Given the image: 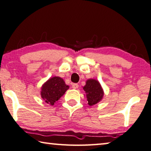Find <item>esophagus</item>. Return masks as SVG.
<instances>
[{
	"label": "esophagus",
	"instance_id": "obj_1",
	"mask_svg": "<svg viewBox=\"0 0 151 151\" xmlns=\"http://www.w3.org/2000/svg\"><path fill=\"white\" fill-rule=\"evenodd\" d=\"M78 87H79V85L78 84V83H72V88L73 89H77Z\"/></svg>",
	"mask_w": 151,
	"mask_h": 151
}]
</instances>
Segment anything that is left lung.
Returning <instances> with one entry per match:
<instances>
[{"label": "left lung", "instance_id": "obj_1", "mask_svg": "<svg viewBox=\"0 0 151 151\" xmlns=\"http://www.w3.org/2000/svg\"><path fill=\"white\" fill-rule=\"evenodd\" d=\"M86 93L87 101L88 105L92 106L98 103L103 99L104 92L99 81L94 79H89L86 82V85L83 87Z\"/></svg>", "mask_w": 151, "mask_h": 151}]
</instances>
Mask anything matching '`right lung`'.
<instances>
[{
	"label": "right lung",
	"instance_id": "right-lung-1",
	"mask_svg": "<svg viewBox=\"0 0 151 151\" xmlns=\"http://www.w3.org/2000/svg\"><path fill=\"white\" fill-rule=\"evenodd\" d=\"M69 89L64 80L60 77L50 78L44 83L41 88V97L46 103L53 105Z\"/></svg>",
	"mask_w": 151,
	"mask_h": 151
}]
</instances>
